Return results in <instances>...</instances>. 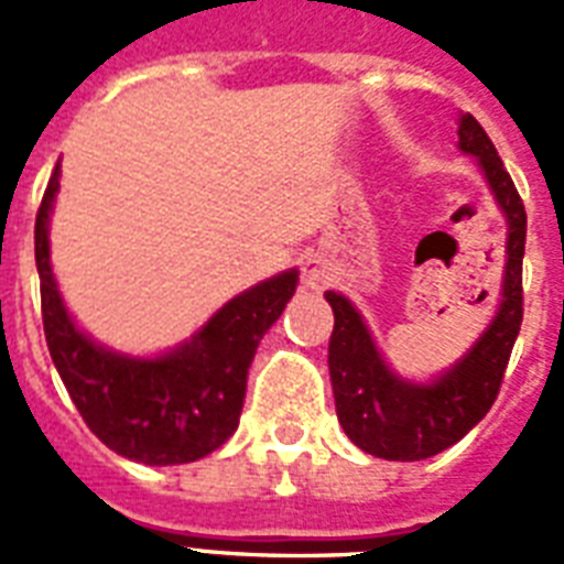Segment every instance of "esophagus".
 <instances>
[{"label":"esophagus","mask_w":564,"mask_h":564,"mask_svg":"<svg viewBox=\"0 0 564 564\" xmlns=\"http://www.w3.org/2000/svg\"><path fill=\"white\" fill-rule=\"evenodd\" d=\"M325 281H327L325 263H322V260H307V263H304V283H307L310 290L325 286Z\"/></svg>","instance_id":"34e87169"}]
</instances>
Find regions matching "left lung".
I'll list each match as a JSON object with an SVG mask.
<instances>
[{"label":"left lung","mask_w":564,"mask_h":564,"mask_svg":"<svg viewBox=\"0 0 564 564\" xmlns=\"http://www.w3.org/2000/svg\"><path fill=\"white\" fill-rule=\"evenodd\" d=\"M459 149L474 154L500 210L507 216V272L500 307L486 334L463 360L430 383H410L394 375L377 351L369 327L351 301L339 292H325L334 307V334L327 345V366L334 383L336 415L345 436L366 454L394 463H415L456 445L498 398L509 354L524 318L527 213L507 166L498 158L489 134L471 113L459 117Z\"/></svg>","instance_id":"obj_1"}]
</instances>
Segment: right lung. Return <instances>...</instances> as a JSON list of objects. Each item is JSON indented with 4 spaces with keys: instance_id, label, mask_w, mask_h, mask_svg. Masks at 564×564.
I'll return each mask as SVG.
<instances>
[{
    "instance_id": "1",
    "label": "right lung",
    "mask_w": 564,
    "mask_h": 564,
    "mask_svg": "<svg viewBox=\"0 0 564 564\" xmlns=\"http://www.w3.org/2000/svg\"><path fill=\"white\" fill-rule=\"evenodd\" d=\"M61 163L34 221L43 330L66 392L96 436L143 465H184L213 454L237 430L257 345L281 318L299 272H281L230 299L189 343L161 357H126L75 327L48 263V213Z\"/></svg>"
}]
</instances>
